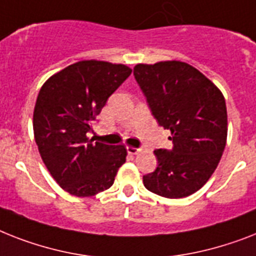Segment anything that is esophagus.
I'll return each mask as SVG.
<instances>
[{
	"mask_svg": "<svg viewBox=\"0 0 256 256\" xmlns=\"http://www.w3.org/2000/svg\"><path fill=\"white\" fill-rule=\"evenodd\" d=\"M128 152L130 154V155H136V154L139 152V151H140V150L139 148H135V147H128Z\"/></svg>",
	"mask_w": 256,
	"mask_h": 256,
	"instance_id": "obj_1",
	"label": "esophagus"
}]
</instances>
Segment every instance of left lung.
Listing matches in <instances>:
<instances>
[{
  "label": "left lung",
  "mask_w": 256,
  "mask_h": 256,
  "mask_svg": "<svg viewBox=\"0 0 256 256\" xmlns=\"http://www.w3.org/2000/svg\"><path fill=\"white\" fill-rule=\"evenodd\" d=\"M134 76L159 126L171 132L172 148L154 151L156 170L143 176L150 192L182 198L197 192L221 160L228 113L221 90L182 62L136 64Z\"/></svg>",
  "instance_id": "8db88e82"
}]
</instances>
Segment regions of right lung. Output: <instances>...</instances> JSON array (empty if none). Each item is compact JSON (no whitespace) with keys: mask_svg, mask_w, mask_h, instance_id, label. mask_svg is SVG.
Masks as SVG:
<instances>
[{"mask_svg":"<svg viewBox=\"0 0 256 256\" xmlns=\"http://www.w3.org/2000/svg\"><path fill=\"white\" fill-rule=\"evenodd\" d=\"M132 74L124 64L82 60L46 81L34 109V136L42 160L55 182L78 197L113 186L126 162V147L88 138L108 98Z\"/></svg>","mask_w":256,"mask_h":256,"instance_id":"1","label":"right lung"}]
</instances>
